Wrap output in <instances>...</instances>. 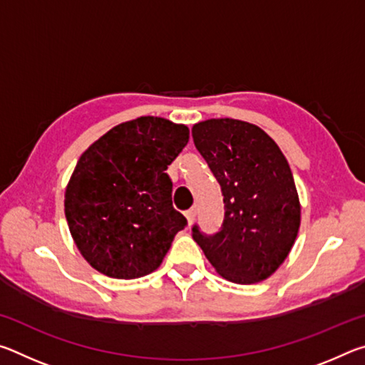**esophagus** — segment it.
I'll return each mask as SVG.
<instances>
[{"label": "esophagus", "mask_w": 365, "mask_h": 365, "mask_svg": "<svg viewBox=\"0 0 365 365\" xmlns=\"http://www.w3.org/2000/svg\"><path fill=\"white\" fill-rule=\"evenodd\" d=\"M185 215H187V220H188V225H191L196 219V207H191L188 209L187 212H185Z\"/></svg>", "instance_id": "34e87169"}]
</instances>
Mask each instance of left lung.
<instances>
[{
    "mask_svg": "<svg viewBox=\"0 0 365 365\" xmlns=\"http://www.w3.org/2000/svg\"><path fill=\"white\" fill-rule=\"evenodd\" d=\"M196 150L217 178L225 215L217 233L193 225V240L212 267L233 283H257L280 267L299 230L294 178L280 148L262 128L209 119L191 128Z\"/></svg>",
    "mask_w": 365,
    "mask_h": 365,
    "instance_id": "1",
    "label": "left lung"
}]
</instances>
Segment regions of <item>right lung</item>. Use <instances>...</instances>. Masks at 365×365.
<instances>
[{"mask_svg":"<svg viewBox=\"0 0 365 365\" xmlns=\"http://www.w3.org/2000/svg\"><path fill=\"white\" fill-rule=\"evenodd\" d=\"M188 138L187 125L146 115L110 128L80 156L64 212L91 267L123 280L159 267L177 232L187 227L172 206L165 170Z\"/></svg>","mask_w":365,"mask_h":365,"instance_id":"add662e5","label":"right lung"}]
</instances>
